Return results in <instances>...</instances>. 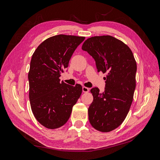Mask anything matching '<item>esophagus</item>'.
<instances>
[{
    "mask_svg": "<svg viewBox=\"0 0 160 160\" xmlns=\"http://www.w3.org/2000/svg\"><path fill=\"white\" fill-rule=\"evenodd\" d=\"M82 90H83V93H88V92L89 91V89L86 88V87H83V88H82Z\"/></svg>",
    "mask_w": 160,
    "mask_h": 160,
    "instance_id": "1",
    "label": "esophagus"
}]
</instances>
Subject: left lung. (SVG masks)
Returning <instances> with one entry per match:
<instances>
[{
  "instance_id": "obj_1",
  "label": "left lung",
  "mask_w": 160,
  "mask_h": 160,
  "mask_svg": "<svg viewBox=\"0 0 160 160\" xmlns=\"http://www.w3.org/2000/svg\"><path fill=\"white\" fill-rule=\"evenodd\" d=\"M82 49L95 59L98 72L107 73L103 93L98 88L91 89L93 101L88 109L89 122L99 132H111L123 123L132 103L136 61L127 45L110 35L89 38Z\"/></svg>"
}]
</instances>
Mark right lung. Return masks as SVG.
Returning <instances> with one entry per match:
<instances>
[{"label":"right lung","instance_id":"right-lung-1","mask_svg":"<svg viewBox=\"0 0 160 160\" xmlns=\"http://www.w3.org/2000/svg\"><path fill=\"white\" fill-rule=\"evenodd\" d=\"M84 37L58 35L38 45L31 58L28 74L31 110L36 119L48 129L65 125L73 105L82 93V87L60 82L61 72Z\"/></svg>","mask_w":160,"mask_h":160}]
</instances>
